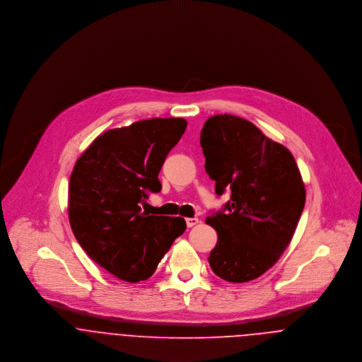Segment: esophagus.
<instances>
[{
	"label": "esophagus",
	"mask_w": 362,
	"mask_h": 362,
	"mask_svg": "<svg viewBox=\"0 0 362 362\" xmlns=\"http://www.w3.org/2000/svg\"><path fill=\"white\" fill-rule=\"evenodd\" d=\"M185 221H187L188 227H194L199 223V218L198 217H188V218H185Z\"/></svg>",
	"instance_id": "obj_1"
}]
</instances>
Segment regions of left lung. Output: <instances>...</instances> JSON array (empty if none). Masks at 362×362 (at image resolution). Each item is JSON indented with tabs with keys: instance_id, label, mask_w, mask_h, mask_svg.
Listing matches in <instances>:
<instances>
[{
	"instance_id": "8db88e82",
	"label": "left lung",
	"mask_w": 362,
	"mask_h": 362,
	"mask_svg": "<svg viewBox=\"0 0 362 362\" xmlns=\"http://www.w3.org/2000/svg\"><path fill=\"white\" fill-rule=\"evenodd\" d=\"M201 146L216 194L230 192L207 217L217 231L210 267L226 281L254 280L277 262L294 235L305 205L300 170L288 149L230 114L207 119Z\"/></svg>"
}]
</instances>
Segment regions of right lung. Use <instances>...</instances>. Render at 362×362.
<instances>
[{"label":"right lung","instance_id":"right-lung-1","mask_svg":"<svg viewBox=\"0 0 362 362\" xmlns=\"http://www.w3.org/2000/svg\"><path fill=\"white\" fill-rule=\"evenodd\" d=\"M185 128L182 118H152L110 129L74 167L68 185L74 235L90 258L121 280L149 279L187 228L182 217L149 216L139 206L161 191L158 173Z\"/></svg>","mask_w":362,"mask_h":362}]
</instances>
